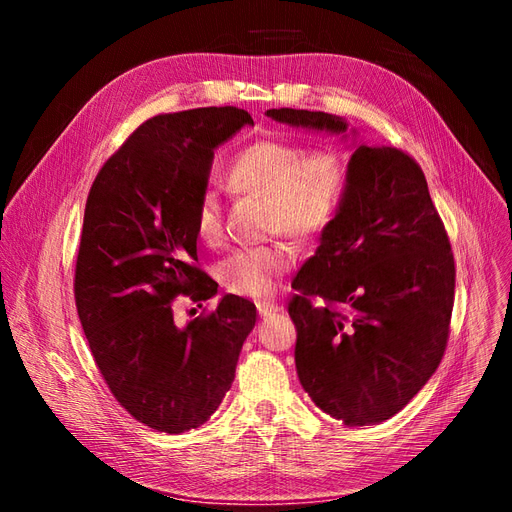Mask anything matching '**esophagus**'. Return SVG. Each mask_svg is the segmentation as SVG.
<instances>
[{
    "instance_id": "1",
    "label": "esophagus",
    "mask_w": 512,
    "mask_h": 512,
    "mask_svg": "<svg viewBox=\"0 0 512 512\" xmlns=\"http://www.w3.org/2000/svg\"><path fill=\"white\" fill-rule=\"evenodd\" d=\"M257 310H259V317H261V319H268V317H272V315H278V312L283 310V308H280V306L274 304V302H259V304H257Z\"/></svg>"
}]
</instances>
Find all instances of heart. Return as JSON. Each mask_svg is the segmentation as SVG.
Returning a JSON list of instances; mask_svg holds the SVG:
<instances>
[{
	"label": "heart",
	"instance_id": "b5f03b06",
	"mask_svg": "<svg viewBox=\"0 0 512 512\" xmlns=\"http://www.w3.org/2000/svg\"><path fill=\"white\" fill-rule=\"evenodd\" d=\"M346 183V166L332 148L306 153L302 144L278 138L244 146L227 168V185L234 191L266 197L270 232H289L298 238H315L334 223ZM195 232L210 246L223 238V212L214 193H204L197 202ZM293 261V246L278 240L227 255L217 266V276L236 295L268 298Z\"/></svg>",
	"mask_w": 512,
	"mask_h": 512
}]
</instances>
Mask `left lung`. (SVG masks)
<instances>
[{
	"instance_id": "8db88e82",
	"label": "left lung",
	"mask_w": 512,
	"mask_h": 512,
	"mask_svg": "<svg viewBox=\"0 0 512 512\" xmlns=\"http://www.w3.org/2000/svg\"><path fill=\"white\" fill-rule=\"evenodd\" d=\"M266 114L295 129L353 138L338 217L291 283L295 368L329 417L349 427L387 421L430 381L449 338L455 263L427 180L398 148L357 142L336 114Z\"/></svg>"
}]
</instances>
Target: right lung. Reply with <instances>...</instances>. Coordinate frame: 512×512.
<instances>
[{"label":"right lung","mask_w":512,"mask_h":512,"mask_svg":"<svg viewBox=\"0 0 512 512\" xmlns=\"http://www.w3.org/2000/svg\"><path fill=\"white\" fill-rule=\"evenodd\" d=\"M253 125L246 110L195 108L142 123L87 197L74 295L89 349L114 398L157 432L183 434L219 408L236 376L255 304L227 293L208 317L176 325L172 300L206 302L195 266V208L214 151Z\"/></svg>","instance_id":"1"}]
</instances>
